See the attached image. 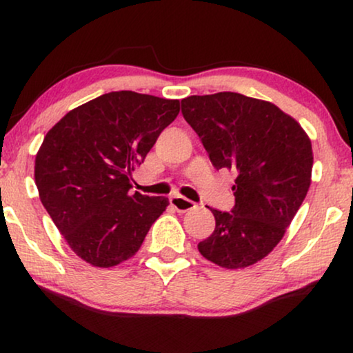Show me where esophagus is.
Wrapping results in <instances>:
<instances>
[{
	"instance_id": "34e87169",
	"label": "esophagus",
	"mask_w": 353,
	"mask_h": 353,
	"mask_svg": "<svg viewBox=\"0 0 353 353\" xmlns=\"http://www.w3.org/2000/svg\"><path fill=\"white\" fill-rule=\"evenodd\" d=\"M170 204L175 207L178 212H188V210H192L196 207L194 202L186 199V197H183V196H172Z\"/></svg>"
}]
</instances>
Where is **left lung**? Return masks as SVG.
Here are the masks:
<instances>
[{"label":"left lung","mask_w":353,"mask_h":353,"mask_svg":"<svg viewBox=\"0 0 353 353\" xmlns=\"http://www.w3.org/2000/svg\"><path fill=\"white\" fill-rule=\"evenodd\" d=\"M181 114L212 165L236 173L234 207L210 209L215 230L197 249L223 268L254 265L276 248L305 199L313 165L310 138L274 104L231 91L188 96Z\"/></svg>","instance_id":"1"}]
</instances>
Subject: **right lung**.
<instances>
[{"label": "right lung", "mask_w": 353, "mask_h": 353, "mask_svg": "<svg viewBox=\"0 0 353 353\" xmlns=\"http://www.w3.org/2000/svg\"><path fill=\"white\" fill-rule=\"evenodd\" d=\"M178 112V99L112 91L46 133L35 159L38 194L85 262L109 268L133 257L165 210L167 197L132 194L130 175Z\"/></svg>", "instance_id": "1"}]
</instances>
